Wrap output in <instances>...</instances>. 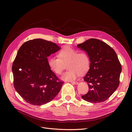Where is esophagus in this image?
Masks as SVG:
<instances>
[{
    "instance_id": "obj_1",
    "label": "esophagus",
    "mask_w": 132,
    "mask_h": 132,
    "mask_svg": "<svg viewBox=\"0 0 132 132\" xmlns=\"http://www.w3.org/2000/svg\"><path fill=\"white\" fill-rule=\"evenodd\" d=\"M72 84H73V85H78L79 83L78 82H77V81H71V82Z\"/></svg>"
}]
</instances>
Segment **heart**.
<instances>
[{
	"label": "heart",
	"mask_w": 132,
	"mask_h": 132,
	"mask_svg": "<svg viewBox=\"0 0 132 132\" xmlns=\"http://www.w3.org/2000/svg\"><path fill=\"white\" fill-rule=\"evenodd\" d=\"M67 64L69 70L62 74L61 79L71 81L77 78L79 73L83 74L87 71L90 66L89 55L84 51H79L70 46H65L58 53V58L50 57L48 65L51 70L56 74L62 73Z\"/></svg>",
	"instance_id": "heart-1"
}]
</instances>
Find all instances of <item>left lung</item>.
<instances>
[{
    "mask_svg": "<svg viewBox=\"0 0 132 132\" xmlns=\"http://www.w3.org/2000/svg\"><path fill=\"white\" fill-rule=\"evenodd\" d=\"M78 47L86 51L90 60V68L84 77L89 91L82 96L93 103L108 99L119 85L121 67L113 48L99 39L91 38L79 44Z\"/></svg>",
    "mask_w": 132,
    "mask_h": 132,
    "instance_id": "left-lung-1",
    "label": "left lung"
}]
</instances>
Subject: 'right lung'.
<instances>
[{
    "label": "right lung",
    "instance_id": "add662e5",
    "mask_svg": "<svg viewBox=\"0 0 132 132\" xmlns=\"http://www.w3.org/2000/svg\"><path fill=\"white\" fill-rule=\"evenodd\" d=\"M60 47L43 39L29 40L18 50L12 66L14 86L27 103L42 105L51 101L64 84L48 65L47 57Z\"/></svg>",
    "mask_w": 132,
    "mask_h": 132
}]
</instances>
